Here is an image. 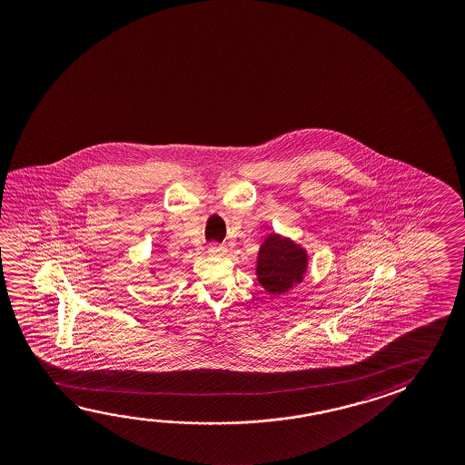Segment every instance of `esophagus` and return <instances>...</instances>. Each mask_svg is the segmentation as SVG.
I'll return each instance as SVG.
<instances>
[{
    "label": "esophagus",
    "mask_w": 465,
    "mask_h": 465,
    "mask_svg": "<svg viewBox=\"0 0 465 465\" xmlns=\"http://www.w3.org/2000/svg\"><path fill=\"white\" fill-rule=\"evenodd\" d=\"M227 252V248L223 244L213 243L209 246V254L213 256H223Z\"/></svg>",
    "instance_id": "34e87169"
}]
</instances>
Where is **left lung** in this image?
<instances>
[{"instance_id":"obj_1","label":"left lung","mask_w":465,"mask_h":465,"mask_svg":"<svg viewBox=\"0 0 465 465\" xmlns=\"http://www.w3.org/2000/svg\"><path fill=\"white\" fill-rule=\"evenodd\" d=\"M308 256L289 238L271 233L261 244L256 264L258 281L272 295H281L302 282Z\"/></svg>"}]
</instances>
